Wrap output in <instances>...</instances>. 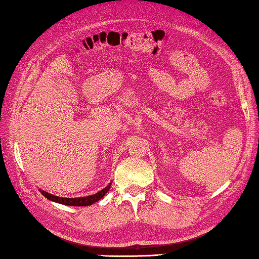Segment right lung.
<instances>
[{
  "label": "right lung",
  "instance_id": "obj_1",
  "mask_svg": "<svg viewBox=\"0 0 259 259\" xmlns=\"http://www.w3.org/2000/svg\"><path fill=\"white\" fill-rule=\"evenodd\" d=\"M110 186H111V183H110L106 188H103L102 190H100L99 192L95 195H91V196H87V197H80V198H61V197H58V196H54L49 194L47 191H43L41 189L40 190L41 194L45 196L46 198H48L49 200L54 201V202H59V203H62V205H68V206H90L92 203H95L96 201L100 200L101 198L107 194L108 190L110 189Z\"/></svg>",
  "mask_w": 259,
  "mask_h": 259
}]
</instances>
